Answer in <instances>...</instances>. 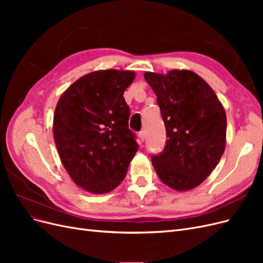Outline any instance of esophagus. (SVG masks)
I'll use <instances>...</instances> for the list:
<instances>
[{"label": "esophagus", "instance_id": "1", "mask_svg": "<svg viewBox=\"0 0 263 263\" xmlns=\"http://www.w3.org/2000/svg\"><path fill=\"white\" fill-rule=\"evenodd\" d=\"M145 132L144 130H141V132H139L138 133V138H139V142L141 144V142H144V140H145Z\"/></svg>", "mask_w": 263, "mask_h": 263}]
</instances>
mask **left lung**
<instances>
[{"instance_id": "1", "label": "left lung", "mask_w": 263, "mask_h": 263, "mask_svg": "<svg viewBox=\"0 0 263 263\" xmlns=\"http://www.w3.org/2000/svg\"><path fill=\"white\" fill-rule=\"evenodd\" d=\"M145 79L157 95L166 132L164 149L151 155L154 168L171 189H194L224 154L225 109L212 87L192 71L146 72Z\"/></svg>"}]
</instances>
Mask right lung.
I'll list each match as a JSON object with an SVG mask.
<instances>
[{"label":"right lung","instance_id":"1","mask_svg":"<svg viewBox=\"0 0 263 263\" xmlns=\"http://www.w3.org/2000/svg\"><path fill=\"white\" fill-rule=\"evenodd\" d=\"M133 71H94L71 84L53 115V137L61 162L78 186L94 194L119 185L138 150L128 128L124 91Z\"/></svg>","mask_w":263,"mask_h":263}]
</instances>
